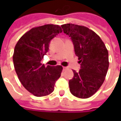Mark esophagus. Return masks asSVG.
Masks as SVG:
<instances>
[{
  "mask_svg": "<svg viewBox=\"0 0 121 121\" xmlns=\"http://www.w3.org/2000/svg\"><path fill=\"white\" fill-rule=\"evenodd\" d=\"M63 71H65V70H67V69H68V67H67V66H63Z\"/></svg>",
  "mask_w": 121,
  "mask_h": 121,
  "instance_id": "esophagus-1",
  "label": "esophagus"
}]
</instances>
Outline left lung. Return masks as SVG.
I'll return each instance as SVG.
<instances>
[{
	"label": "left lung",
	"mask_w": 121,
	"mask_h": 121,
	"mask_svg": "<svg viewBox=\"0 0 121 121\" xmlns=\"http://www.w3.org/2000/svg\"><path fill=\"white\" fill-rule=\"evenodd\" d=\"M65 34L73 43L81 69L73 70V78L69 80L70 91L80 99L90 97L102 86L109 68V54L99 36L83 26L65 24L61 26Z\"/></svg>",
	"instance_id": "1"
}]
</instances>
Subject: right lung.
<instances>
[{"mask_svg":"<svg viewBox=\"0 0 121 121\" xmlns=\"http://www.w3.org/2000/svg\"><path fill=\"white\" fill-rule=\"evenodd\" d=\"M61 32L58 25L33 27L19 39L15 46L13 62L19 80L28 92L36 97L52 93L56 81L60 77L62 66H45L41 61L48 51L50 41Z\"/></svg>","mask_w":121,"mask_h":121,"instance_id":"1","label":"right lung"}]
</instances>
